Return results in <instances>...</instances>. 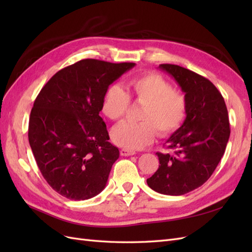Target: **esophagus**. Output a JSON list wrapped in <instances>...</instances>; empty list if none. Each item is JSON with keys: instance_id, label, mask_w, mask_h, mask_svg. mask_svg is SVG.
I'll use <instances>...</instances> for the list:
<instances>
[{"instance_id": "esophagus-1", "label": "esophagus", "mask_w": 252, "mask_h": 252, "mask_svg": "<svg viewBox=\"0 0 252 252\" xmlns=\"http://www.w3.org/2000/svg\"><path fill=\"white\" fill-rule=\"evenodd\" d=\"M120 154H121V156H123V157H129V156H133L135 152L133 150H129V149L123 148V149L120 150Z\"/></svg>"}]
</instances>
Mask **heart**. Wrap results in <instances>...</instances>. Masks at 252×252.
<instances>
[{
  "label": "heart",
  "mask_w": 252,
  "mask_h": 252,
  "mask_svg": "<svg viewBox=\"0 0 252 252\" xmlns=\"http://www.w3.org/2000/svg\"><path fill=\"white\" fill-rule=\"evenodd\" d=\"M130 101L142 106L140 123L124 122L112 131V140L125 149H141L155 141L158 133L168 135L181 126L187 112L186 95L156 72H147L127 83V91L111 85L103 96V113L120 121L130 107Z\"/></svg>",
  "instance_id": "b5f03b06"
}]
</instances>
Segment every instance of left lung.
Masks as SVG:
<instances>
[{
  "label": "left lung",
  "mask_w": 252,
  "mask_h": 252,
  "mask_svg": "<svg viewBox=\"0 0 252 252\" xmlns=\"http://www.w3.org/2000/svg\"><path fill=\"white\" fill-rule=\"evenodd\" d=\"M174 78L187 98L186 119L166 142L169 154L157 152L159 165L148 186L167 195H182L207 181L222 158L230 135L224 97L202 75L187 68L161 64Z\"/></svg>",
  "instance_id": "obj_1"
}]
</instances>
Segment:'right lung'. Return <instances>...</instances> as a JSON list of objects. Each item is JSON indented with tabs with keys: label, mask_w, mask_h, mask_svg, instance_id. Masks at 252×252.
<instances>
[{
	"label": "right lung",
	"mask_w": 252,
	"mask_h": 252,
	"mask_svg": "<svg viewBox=\"0 0 252 252\" xmlns=\"http://www.w3.org/2000/svg\"><path fill=\"white\" fill-rule=\"evenodd\" d=\"M134 63L85 59L45 84L30 112L28 140L49 186L69 200H87L105 188L119 149L100 117L108 86Z\"/></svg>",
	"instance_id": "right-lung-1"
}]
</instances>
